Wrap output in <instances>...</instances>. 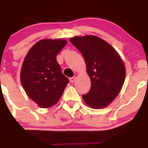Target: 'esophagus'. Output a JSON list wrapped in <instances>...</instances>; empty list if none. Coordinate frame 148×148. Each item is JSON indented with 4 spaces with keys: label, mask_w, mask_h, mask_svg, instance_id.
I'll return each instance as SVG.
<instances>
[{
    "label": "esophagus",
    "mask_w": 148,
    "mask_h": 148,
    "mask_svg": "<svg viewBox=\"0 0 148 148\" xmlns=\"http://www.w3.org/2000/svg\"><path fill=\"white\" fill-rule=\"evenodd\" d=\"M76 79V77H71V78H69V80H70V82H71V83H73V82L75 81Z\"/></svg>",
    "instance_id": "34e87169"
}]
</instances>
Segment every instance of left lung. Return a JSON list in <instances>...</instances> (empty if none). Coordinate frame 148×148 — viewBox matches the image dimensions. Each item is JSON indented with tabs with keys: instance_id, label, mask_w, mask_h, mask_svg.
Wrapping results in <instances>:
<instances>
[{
	"instance_id": "left-lung-1",
	"label": "left lung",
	"mask_w": 148,
	"mask_h": 148,
	"mask_svg": "<svg viewBox=\"0 0 148 148\" xmlns=\"http://www.w3.org/2000/svg\"><path fill=\"white\" fill-rule=\"evenodd\" d=\"M71 42L83 56L90 89L82 99L89 107L103 108L114 101L120 92L125 79V66L119 54L99 37L76 36Z\"/></svg>"
}]
</instances>
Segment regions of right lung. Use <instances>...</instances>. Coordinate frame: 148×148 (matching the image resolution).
<instances>
[{"label": "right lung", "instance_id": "add662e5", "mask_svg": "<svg viewBox=\"0 0 148 148\" xmlns=\"http://www.w3.org/2000/svg\"><path fill=\"white\" fill-rule=\"evenodd\" d=\"M66 43L63 39L41 40L29 49L23 62V88L28 97L42 108L55 105L69 83L56 58Z\"/></svg>", "mask_w": 148, "mask_h": 148}]
</instances>
